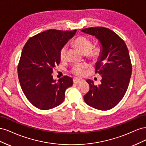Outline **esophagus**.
Masks as SVG:
<instances>
[{
	"instance_id": "34e87169",
	"label": "esophagus",
	"mask_w": 146,
	"mask_h": 146,
	"mask_svg": "<svg viewBox=\"0 0 146 146\" xmlns=\"http://www.w3.org/2000/svg\"><path fill=\"white\" fill-rule=\"evenodd\" d=\"M82 80H83L82 79L78 78H73L74 83H80Z\"/></svg>"
}]
</instances>
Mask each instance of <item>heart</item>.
Segmentation results:
<instances>
[{
	"label": "heart",
	"instance_id": "b5f03b06",
	"mask_svg": "<svg viewBox=\"0 0 146 146\" xmlns=\"http://www.w3.org/2000/svg\"><path fill=\"white\" fill-rule=\"evenodd\" d=\"M73 44L83 54H86L88 58L92 60H98L101 55L102 48L99 44L92 46V41L90 38L84 36H79L73 40ZM68 51V46L64 45L60 48L59 56L61 60L66 58ZM88 65L86 63H75L72 66L71 72L78 76H84L86 73V69Z\"/></svg>",
	"mask_w": 146,
	"mask_h": 146
}]
</instances>
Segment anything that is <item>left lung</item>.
Here are the masks:
<instances>
[{
	"label": "left lung",
	"instance_id": "1",
	"mask_svg": "<svg viewBox=\"0 0 146 146\" xmlns=\"http://www.w3.org/2000/svg\"><path fill=\"white\" fill-rule=\"evenodd\" d=\"M81 31L95 36L102 47L95 68V72L102 76L101 84L95 85L87 80L90 88L84 100L94 108L110 110L122 100L129 85L132 65L129 50L124 41L109 29L96 27Z\"/></svg>",
	"mask_w": 146,
	"mask_h": 146
}]
</instances>
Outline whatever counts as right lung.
Returning a JSON list of instances; mask_svg holds the SVG:
<instances>
[{
	"label": "right lung",
	"instance_id": "1",
	"mask_svg": "<svg viewBox=\"0 0 146 146\" xmlns=\"http://www.w3.org/2000/svg\"><path fill=\"white\" fill-rule=\"evenodd\" d=\"M76 31L48 30L29 38L24 46L17 74L22 90L35 107L46 110L57 107L73 85L71 77L64 76L56 82L52 74L60 63V48Z\"/></svg>",
	"mask_w": 146,
	"mask_h": 146
}]
</instances>
